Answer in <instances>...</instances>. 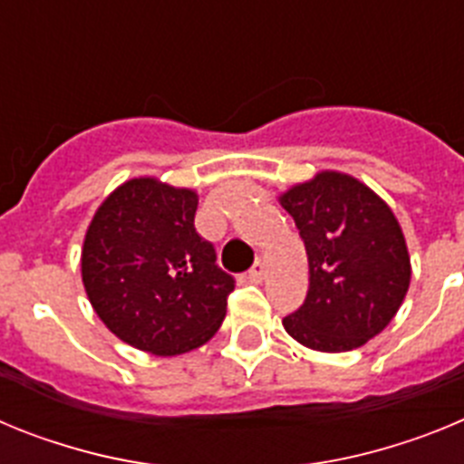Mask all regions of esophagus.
<instances>
[{"instance_id":"obj_1","label":"esophagus","mask_w":464,"mask_h":464,"mask_svg":"<svg viewBox=\"0 0 464 464\" xmlns=\"http://www.w3.org/2000/svg\"><path fill=\"white\" fill-rule=\"evenodd\" d=\"M265 260H256V265H253L251 269H248V278H251L253 283H260L262 276H265Z\"/></svg>"}]
</instances>
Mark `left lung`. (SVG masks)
Returning <instances> with one entry per match:
<instances>
[{"label": "left lung", "mask_w": 464, "mask_h": 464, "mask_svg": "<svg viewBox=\"0 0 464 464\" xmlns=\"http://www.w3.org/2000/svg\"><path fill=\"white\" fill-rule=\"evenodd\" d=\"M309 260L304 304L283 318L321 353L364 346L395 318L411 283L407 239L388 204L355 176L318 171L278 195Z\"/></svg>", "instance_id": "obj_1"}]
</instances>
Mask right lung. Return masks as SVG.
Masks as SVG:
<instances>
[{
    "mask_svg": "<svg viewBox=\"0 0 464 464\" xmlns=\"http://www.w3.org/2000/svg\"><path fill=\"white\" fill-rule=\"evenodd\" d=\"M199 195L155 176L121 183L97 207L81 248V276L100 321L121 342L181 355L218 332L235 278L197 235Z\"/></svg>",
    "mask_w": 464,
    "mask_h": 464,
    "instance_id": "obj_1",
    "label": "right lung"
}]
</instances>
